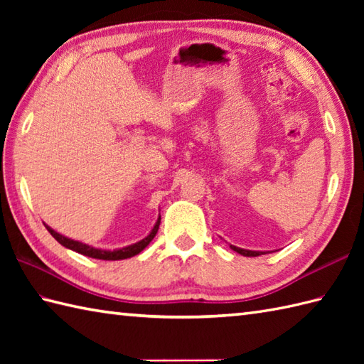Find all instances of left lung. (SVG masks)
Returning a JSON list of instances; mask_svg holds the SVG:
<instances>
[{
  "mask_svg": "<svg viewBox=\"0 0 364 364\" xmlns=\"http://www.w3.org/2000/svg\"><path fill=\"white\" fill-rule=\"evenodd\" d=\"M231 249H233L235 252L244 255V257H258V255H261V252H252V250H244V249H239V247H235L231 245Z\"/></svg>",
  "mask_w": 364,
  "mask_h": 364,
  "instance_id": "obj_1",
  "label": "left lung"
}]
</instances>
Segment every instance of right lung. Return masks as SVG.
Segmentation results:
<instances>
[{
    "label": "right lung",
    "mask_w": 364,
    "mask_h": 364,
    "mask_svg": "<svg viewBox=\"0 0 364 364\" xmlns=\"http://www.w3.org/2000/svg\"><path fill=\"white\" fill-rule=\"evenodd\" d=\"M46 230L50 231V235L56 239V241L59 244H63L64 247H67V249H70L73 252H78L81 255H84V257H90V258H97V259H106V261H117V259H125V258H131L134 257V255L141 253L146 245H149L151 242V239L156 236L158 233V228H159V220L156 222V225H154V228L151 230V233L146 236L145 239H142V241H139L133 245H128L125 247V249H119V250H100V249H94V247L90 245H86L82 242H78V241H73V239H68L63 235H59L54 231L53 228H50L48 225H45Z\"/></svg>",
    "instance_id": "right-lung-1"
}]
</instances>
